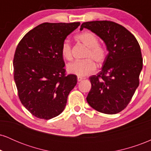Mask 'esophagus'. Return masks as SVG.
<instances>
[{"label": "esophagus", "mask_w": 151, "mask_h": 151, "mask_svg": "<svg viewBox=\"0 0 151 151\" xmlns=\"http://www.w3.org/2000/svg\"><path fill=\"white\" fill-rule=\"evenodd\" d=\"M83 80V78L81 77H77V81H81Z\"/></svg>", "instance_id": "obj_1"}]
</instances>
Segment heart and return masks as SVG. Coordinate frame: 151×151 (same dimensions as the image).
I'll return each instance as SVG.
<instances>
[{
	"mask_svg": "<svg viewBox=\"0 0 151 151\" xmlns=\"http://www.w3.org/2000/svg\"><path fill=\"white\" fill-rule=\"evenodd\" d=\"M76 39L87 47V50L84 55L85 60L69 63L67 66V70L68 72L78 77H84L92 74L96 70V65L93 61L99 66L105 62L107 51L104 46L99 43L97 36L91 32L85 31L81 32L76 36ZM61 54L65 60H72V47L67 40L62 43Z\"/></svg>",
	"mask_w": 151,
	"mask_h": 151,
	"instance_id": "obj_1",
	"label": "heart"
}]
</instances>
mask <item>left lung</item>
Segmentation results:
<instances>
[{"label": "left lung", "mask_w": 151, "mask_h": 151, "mask_svg": "<svg viewBox=\"0 0 151 151\" xmlns=\"http://www.w3.org/2000/svg\"><path fill=\"white\" fill-rule=\"evenodd\" d=\"M104 41L109 54L101 72L89 77L91 90L86 101L97 111L119 113L127 106L139 85L143 68L141 47L135 36L124 26L109 20L81 24Z\"/></svg>", "instance_id": "left-lung-1"}]
</instances>
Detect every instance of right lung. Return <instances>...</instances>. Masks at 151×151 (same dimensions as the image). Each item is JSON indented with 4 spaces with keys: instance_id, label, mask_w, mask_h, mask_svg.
Listing matches in <instances>:
<instances>
[{
    "instance_id": "1",
    "label": "right lung",
    "mask_w": 151,
    "mask_h": 151,
    "mask_svg": "<svg viewBox=\"0 0 151 151\" xmlns=\"http://www.w3.org/2000/svg\"><path fill=\"white\" fill-rule=\"evenodd\" d=\"M79 25L44 22L29 31L17 46L13 71L19 99L38 119L60 115L77 84V76L66 74L61 46Z\"/></svg>"
}]
</instances>
